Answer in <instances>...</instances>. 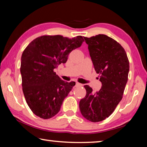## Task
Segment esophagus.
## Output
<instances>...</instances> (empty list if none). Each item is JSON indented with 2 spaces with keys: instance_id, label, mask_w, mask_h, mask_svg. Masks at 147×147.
<instances>
[{
  "instance_id": "obj_1",
  "label": "esophagus",
  "mask_w": 147,
  "mask_h": 147,
  "mask_svg": "<svg viewBox=\"0 0 147 147\" xmlns=\"http://www.w3.org/2000/svg\"><path fill=\"white\" fill-rule=\"evenodd\" d=\"M83 85L82 84H80L78 82H76V87H82Z\"/></svg>"
}]
</instances>
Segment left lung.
<instances>
[{"label": "left lung", "mask_w": 147, "mask_h": 147, "mask_svg": "<svg viewBox=\"0 0 147 147\" xmlns=\"http://www.w3.org/2000/svg\"><path fill=\"white\" fill-rule=\"evenodd\" d=\"M84 38L102 87L93 93L91 87L84 86L86 95L80 101L79 108L84 118L96 123L108 117L120 102L130 65L123 47L113 39L104 34Z\"/></svg>", "instance_id": "obj_1"}]
</instances>
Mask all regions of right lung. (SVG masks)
Masks as SVG:
<instances>
[{
    "instance_id": "obj_1",
    "label": "right lung",
    "mask_w": 147,
    "mask_h": 147,
    "mask_svg": "<svg viewBox=\"0 0 147 147\" xmlns=\"http://www.w3.org/2000/svg\"><path fill=\"white\" fill-rule=\"evenodd\" d=\"M84 41L81 36L72 39L60 35L43 36L35 39L24 49L20 70L23 91L36 115L47 119L60 110L75 82L62 80L54 69L66 63L69 53Z\"/></svg>"
}]
</instances>
